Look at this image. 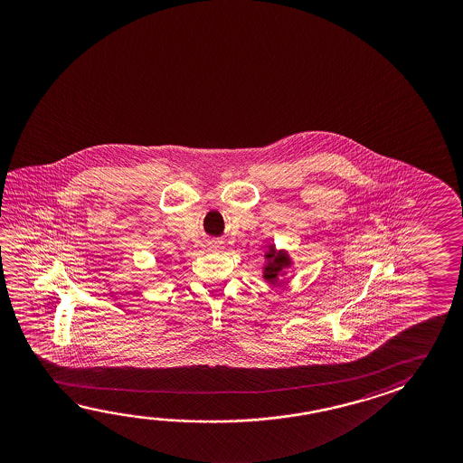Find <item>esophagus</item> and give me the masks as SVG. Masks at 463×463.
Here are the masks:
<instances>
[{"instance_id":"1","label":"esophagus","mask_w":463,"mask_h":463,"mask_svg":"<svg viewBox=\"0 0 463 463\" xmlns=\"http://www.w3.org/2000/svg\"><path fill=\"white\" fill-rule=\"evenodd\" d=\"M213 249H221V243L220 242H214L212 243Z\"/></svg>"}]
</instances>
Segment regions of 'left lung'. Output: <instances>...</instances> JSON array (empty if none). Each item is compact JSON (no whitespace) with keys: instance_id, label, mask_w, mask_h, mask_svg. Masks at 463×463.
<instances>
[{"instance_id":"1","label":"left lung","mask_w":463,"mask_h":463,"mask_svg":"<svg viewBox=\"0 0 463 463\" xmlns=\"http://www.w3.org/2000/svg\"><path fill=\"white\" fill-rule=\"evenodd\" d=\"M294 266V260L290 258L288 250H278L274 243L268 245L265 251V265H263V279L269 284H278L280 276L288 273V268Z\"/></svg>"}]
</instances>
